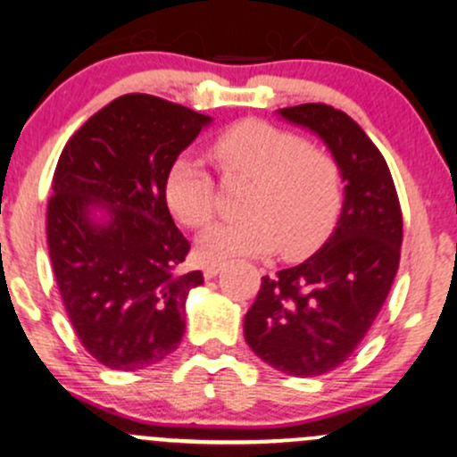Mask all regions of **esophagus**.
I'll use <instances>...</instances> for the list:
<instances>
[{
  "label": "esophagus",
  "instance_id": "1",
  "mask_svg": "<svg viewBox=\"0 0 457 457\" xmlns=\"http://www.w3.org/2000/svg\"><path fill=\"white\" fill-rule=\"evenodd\" d=\"M219 270H221V264L212 262V264L204 266V277H206V279H212V277L219 275Z\"/></svg>",
  "mask_w": 457,
  "mask_h": 457
}]
</instances>
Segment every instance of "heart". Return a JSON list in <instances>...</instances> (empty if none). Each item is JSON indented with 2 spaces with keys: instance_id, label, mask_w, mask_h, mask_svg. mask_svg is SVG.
Segmentation results:
<instances>
[{
  "instance_id": "heart-1",
  "label": "heart",
  "mask_w": 457,
  "mask_h": 457,
  "mask_svg": "<svg viewBox=\"0 0 457 457\" xmlns=\"http://www.w3.org/2000/svg\"><path fill=\"white\" fill-rule=\"evenodd\" d=\"M211 154L225 180H249L238 221L214 225L197 240L204 260L264 255L303 258L327 238L342 202V174L328 152L301 135L240 120L214 139ZM165 202L187 228H204L217 211L214 182L193 156H178L165 176Z\"/></svg>"
}]
</instances>
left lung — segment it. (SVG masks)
<instances>
[{
    "label": "left lung",
    "instance_id": "obj_1",
    "mask_svg": "<svg viewBox=\"0 0 457 457\" xmlns=\"http://www.w3.org/2000/svg\"><path fill=\"white\" fill-rule=\"evenodd\" d=\"M312 130L337 161L344 204L322 249L275 277H262L245 316V339L287 376H322L354 353L395 279L402 211L380 150L350 115L322 103L277 109Z\"/></svg>",
    "mask_w": 457,
    "mask_h": 457
}]
</instances>
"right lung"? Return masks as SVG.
Here are the masks:
<instances>
[{
	"label": "right lung",
	"instance_id": "1",
	"mask_svg": "<svg viewBox=\"0 0 457 457\" xmlns=\"http://www.w3.org/2000/svg\"><path fill=\"white\" fill-rule=\"evenodd\" d=\"M211 115L124 94L68 139L46 208V243L79 342L98 363L135 371L180 345L204 275H180L188 240L167 208L165 176Z\"/></svg>",
	"mask_w": 457,
	"mask_h": 457
}]
</instances>
